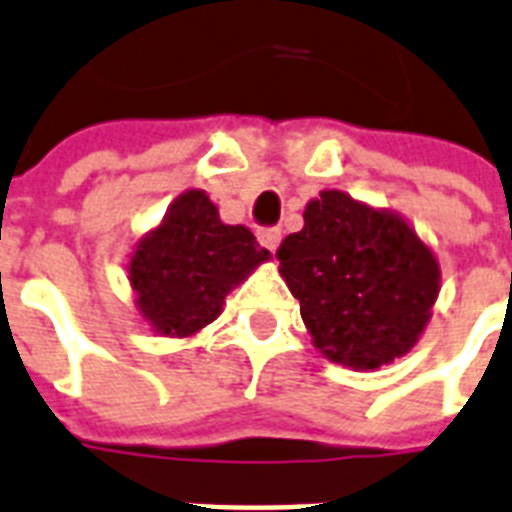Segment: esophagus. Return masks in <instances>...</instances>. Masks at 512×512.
<instances>
[{"label":"esophagus","mask_w":512,"mask_h":512,"mask_svg":"<svg viewBox=\"0 0 512 512\" xmlns=\"http://www.w3.org/2000/svg\"><path fill=\"white\" fill-rule=\"evenodd\" d=\"M257 239H260V244H263V247H268L270 252H276V247L281 244V228H276V226L260 228V231H257Z\"/></svg>","instance_id":"1"}]
</instances>
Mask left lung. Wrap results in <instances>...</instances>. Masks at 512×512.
Returning a JSON list of instances; mask_svg holds the SVG:
<instances>
[{"instance_id": "8db88e82", "label": "left lung", "mask_w": 512, "mask_h": 512, "mask_svg": "<svg viewBox=\"0 0 512 512\" xmlns=\"http://www.w3.org/2000/svg\"><path fill=\"white\" fill-rule=\"evenodd\" d=\"M315 347L373 371L410 352L439 294V265L400 215L323 191L276 252Z\"/></svg>"}]
</instances>
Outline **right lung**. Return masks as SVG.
Returning a JSON list of instances; mask_svg holds the SVG:
<instances>
[{"mask_svg":"<svg viewBox=\"0 0 512 512\" xmlns=\"http://www.w3.org/2000/svg\"><path fill=\"white\" fill-rule=\"evenodd\" d=\"M268 255L249 228L226 226L205 191L191 189L170 205L131 257L136 305L157 334H197L218 318L226 294Z\"/></svg>","mask_w":512,"mask_h":512,"instance_id":"right-lung-1","label":"right lung"}]
</instances>
